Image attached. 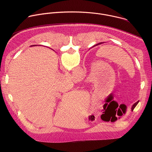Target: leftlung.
<instances>
[{
  "label": "left lung",
  "instance_id": "1",
  "mask_svg": "<svg viewBox=\"0 0 152 152\" xmlns=\"http://www.w3.org/2000/svg\"><path fill=\"white\" fill-rule=\"evenodd\" d=\"M102 42H100V43H99L98 45H100V44H102ZM138 102H139V101H137L136 103H135L133 104V106H132V111H133V110H134V108L135 107V106L137 105V104L138 103Z\"/></svg>",
  "mask_w": 152,
  "mask_h": 152
}]
</instances>
